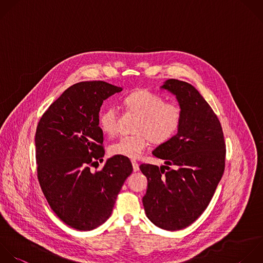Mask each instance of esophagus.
<instances>
[{
    "instance_id": "1",
    "label": "esophagus",
    "mask_w": 263,
    "mask_h": 263,
    "mask_svg": "<svg viewBox=\"0 0 263 263\" xmlns=\"http://www.w3.org/2000/svg\"><path fill=\"white\" fill-rule=\"evenodd\" d=\"M132 164H133L134 172H138V171L140 170V167H139V163H138L136 160H132Z\"/></svg>"
}]
</instances>
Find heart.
I'll use <instances>...</instances> for the list:
<instances>
[{"mask_svg": "<svg viewBox=\"0 0 263 263\" xmlns=\"http://www.w3.org/2000/svg\"><path fill=\"white\" fill-rule=\"evenodd\" d=\"M128 111L139 116L133 135L123 136L110 146L112 155L138 158L146 150L149 141L163 144L170 141L180 129L183 112L179 105L165 102L156 93L139 90L124 99ZM102 130L113 136L117 132L118 113L115 107L105 108L99 117Z\"/></svg>", "mask_w": 263, "mask_h": 263, "instance_id": "obj_1", "label": "heart"}]
</instances>
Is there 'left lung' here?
<instances>
[{
    "instance_id": "obj_1",
    "label": "left lung",
    "mask_w": 263,
    "mask_h": 263,
    "mask_svg": "<svg viewBox=\"0 0 263 263\" xmlns=\"http://www.w3.org/2000/svg\"><path fill=\"white\" fill-rule=\"evenodd\" d=\"M161 88L176 96L183 120L177 135L152 151L165 165H140L148 180L143 205L153 224L174 231L192 224L209 205L224 173L226 149L217 115L191 84L168 79Z\"/></svg>"
}]
</instances>
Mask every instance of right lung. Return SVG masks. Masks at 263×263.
Masks as SVG:
<instances>
[{"instance_id":"1","label":"right lung","mask_w":263,"mask_h":263,"mask_svg":"<svg viewBox=\"0 0 263 263\" xmlns=\"http://www.w3.org/2000/svg\"><path fill=\"white\" fill-rule=\"evenodd\" d=\"M121 87L104 81L79 82L63 92L42 115L36 130V162L41 189L52 211L67 225L91 230L110 216L117 195L133 172L130 160L115 155L101 171L103 102Z\"/></svg>"}]
</instances>
